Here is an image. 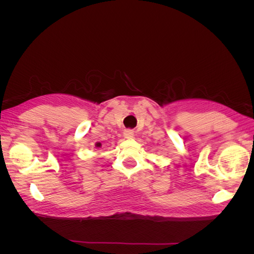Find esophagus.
Returning <instances> with one entry per match:
<instances>
[{
    "mask_svg": "<svg viewBox=\"0 0 254 254\" xmlns=\"http://www.w3.org/2000/svg\"><path fill=\"white\" fill-rule=\"evenodd\" d=\"M133 135H134L133 130H131V129L124 130V136L126 137V139H131V137H133Z\"/></svg>",
    "mask_w": 254,
    "mask_h": 254,
    "instance_id": "esophagus-1",
    "label": "esophagus"
}]
</instances>
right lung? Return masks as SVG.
<instances>
[{
	"instance_id": "right-lung-1",
	"label": "right lung",
	"mask_w": 254,
	"mask_h": 254,
	"mask_svg": "<svg viewBox=\"0 0 254 254\" xmlns=\"http://www.w3.org/2000/svg\"><path fill=\"white\" fill-rule=\"evenodd\" d=\"M95 146H96V147H101L102 144H101V143H96V144H95Z\"/></svg>"
}]
</instances>
